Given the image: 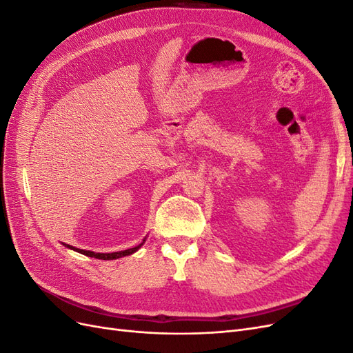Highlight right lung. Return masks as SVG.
Instances as JSON below:
<instances>
[{
    "label": "right lung",
    "instance_id": "right-lung-1",
    "mask_svg": "<svg viewBox=\"0 0 353 353\" xmlns=\"http://www.w3.org/2000/svg\"><path fill=\"white\" fill-rule=\"evenodd\" d=\"M145 239H147V237H144L143 243H140V244H138V245H135V248H132V249H128V250H121V252H113V253H97V252H91V250L77 249V248H73V245H70V244H65V243H63V245H65V248H68V249H70V250L78 252V253H81V254L90 256V258L101 259V261H113V259H119V258H123V256H130V254L135 253V252H137L138 249H140L141 245L145 243Z\"/></svg>",
    "mask_w": 353,
    "mask_h": 353
}]
</instances>
